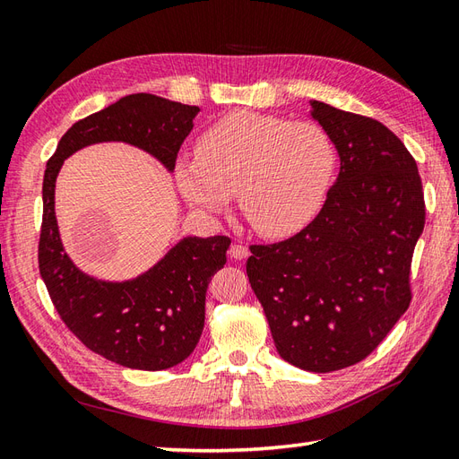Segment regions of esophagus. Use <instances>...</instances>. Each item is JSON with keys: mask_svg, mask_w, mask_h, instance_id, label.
Masks as SVG:
<instances>
[{"mask_svg": "<svg viewBox=\"0 0 459 459\" xmlns=\"http://www.w3.org/2000/svg\"><path fill=\"white\" fill-rule=\"evenodd\" d=\"M229 254H230L232 260H244V257H248L250 252H248V248H246V246H242V244H232Z\"/></svg>", "mask_w": 459, "mask_h": 459, "instance_id": "esophagus-1", "label": "esophagus"}]
</instances>
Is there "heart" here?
<instances>
[{
  "label": "heart",
  "instance_id": "obj_1",
  "mask_svg": "<svg viewBox=\"0 0 459 459\" xmlns=\"http://www.w3.org/2000/svg\"><path fill=\"white\" fill-rule=\"evenodd\" d=\"M335 162V145L322 126L237 110L205 129L197 157L176 160L174 180L186 202L205 213H221L238 192L254 230L285 238L324 205Z\"/></svg>",
  "mask_w": 459,
  "mask_h": 459
}]
</instances>
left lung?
Masks as SVG:
<instances>
[{"label": "left lung", "instance_id": "left-lung-1", "mask_svg": "<svg viewBox=\"0 0 459 459\" xmlns=\"http://www.w3.org/2000/svg\"><path fill=\"white\" fill-rule=\"evenodd\" d=\"M310 108L337 149V180L308 227L250 246L246 273L281 359L333 372L367 359L409 308L425 195L415 159L384 124L320 100Z\"/></svg>", "mask_w": 459, "mask_h": 459}]
</instances>
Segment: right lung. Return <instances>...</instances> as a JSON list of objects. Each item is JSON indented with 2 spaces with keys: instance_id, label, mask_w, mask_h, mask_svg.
Wrapping results in <instances>:
<instances>
[{
  "instance_id": "right-lung-1",
  "label": "right lung",
  "mask_w": 459,
  "mask_h": 459,
  "mask_svg": "<svg viewBox=\"0 0 459 459\" xmlns=\"http://www.w3.org/2000/svg\"><path fill=\"white\" fill-rule=\"evenodd\" d=\"M199 108L137 92L67 129L46 164L39 267L60 318L97 355L135 370H167L192 355L205 324L209 281L227 264L229 237H184L134 279L81 272L64 250L56 219V178L75 151L120 141L143 149L169 172Z\"/></svg>"
}]
</instances>
